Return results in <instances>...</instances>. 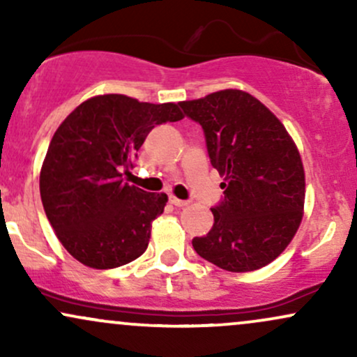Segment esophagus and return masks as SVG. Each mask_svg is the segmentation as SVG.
I'll return each instance as SVG.
<instances>
[{
  "mask_svg": "<svg viewBox=\"0 0 357 357\" xmlns=\"http://www.w3.org/2000/svg\"><path fill=\"white\" fill-rule=\"evenodd\" d=\"M169 202H171V204H174V206H179V208L186 206V204H188L186 199H179V198H176V196H171Z\"/></svg>",
  "mask_w": 357,
  "mask_h": 357,
  "instance_id": "esophagus-1",
  "label": "esophagus"
}]
</instances>
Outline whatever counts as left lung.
<instances>
[{
    "label": "left lung",
    "instance_id": "8db88e82",
    "mask_svg": "<svg viewBox=\"0 0 357 357\" xmlns=\"http://www.w3.org/2000/svg\"><path fill=\"white\" fill-rule=\"evenodd\" d=\"M199 122L225 198L215 223L192 247L228 272H252L273 261L301 227L305 173L285 126L260 100L238 89L179 102Z\"/></svg>",
    "mask_w": 357,
    "mask_h": 357
}]
</instances>
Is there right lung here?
<instances>
[{"label": "right lung", "mask_w": 357, "mask_h": 357, "mask_svg": "<svg viewBox=\"0 0 357 357\" xmlns=\"http://www.w3.org/2000/svg\"><path fill=\"white\" fill-rule=\"evenodd\" d=\"M179 104L122 93L90 97L53 134L40 171L43 210L56 238L90 268L107 270L146 252L167 195L124 183L147 134L181 121Z\"/></svg>", "instance_id": "obj_1"}]
</instances>
